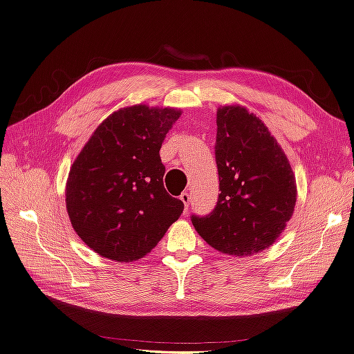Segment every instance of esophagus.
Listing matches in <instances>:
<instances>
[{
  "instance_id": "obj_1",
  "label": "esophagus",
  "mask_w": 354,
  "mask_h": 354,
  "mask_svg": "<svg viewBox=\"0 0 354 354\" xmlns=\"http://www.w3.org/2000/svg\"><path fill=\"white\" fill-rule=\"evenodd\" d=\"M180 200H183V201H184V206H185V210H188V207H189V200H191L189 194H188V193H183V194H180Z\"/></svg>"
}]
</instances>
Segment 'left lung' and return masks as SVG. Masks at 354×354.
I'll list each match as a JSON object with an SVG mask.
<instances>
[{
  "label": "left lung",
  "instance_id": "8db88e82",
  "mask_svg": "<svg viewBox=\"0 0 354 354\" xmlns=\"http://www.w3.org/2000/svg\"><path fill=\"white\" fill-rule=\"evenodd\" d=\"M216 126L221 194L210 214H193L191 222L212 248L252 255L270 246L294 214V171L266 124L246 108H219Z\"/></svg>",
  "mask_w": 354,
  "mask_h": 354
}]
</instances>
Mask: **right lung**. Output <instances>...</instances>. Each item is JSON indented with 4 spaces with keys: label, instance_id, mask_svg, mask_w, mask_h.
Returning a JSON list of instances; mask_svg holds the SVG:
<instances>
[{
    "label": "right lung",
    "instance_id": "1",
    "mask_svg": "<svg viewBox=\"0 0 354 354\" xmlns=\"http://www.w3.org/2000/svg\"><path fill=\"white\" fill-rule=\"evenodd\" d=\"M178 109L135 105L104 120L78 154L66 183L77 234L96 254L130 262L145 257L180 216L184 203L163 184L160 148Z\"/></svg>",
    "mask_w": 354,
    "mask_h": 354
}]
</instances>
